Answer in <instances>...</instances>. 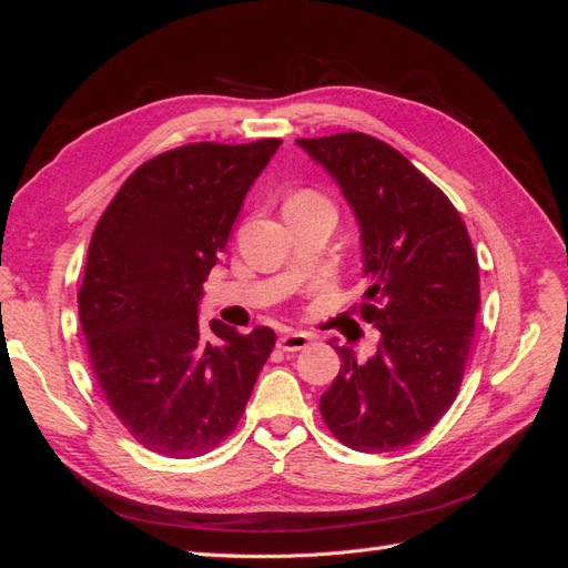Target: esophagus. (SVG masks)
<instances>
[{
    "mask_svg": "<svg viewBox=\"0 0 568 568\" xmlns=\"http://www.w3.org/2000/svg\"><path fill=\"white\" fill-rule=\"evenodd\" d=\"M311 341H313L311 334H305V332H288V334H284V336L277 338V346H280L282 351H286V353H294V351L307 348V343H311Z\"/></svg>",
    "mask_w": 568,
    "mask_h": 568,
    "instance_id": "esophagus-1",
    "label": "esophagus"
}]
</instances>
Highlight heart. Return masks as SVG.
Segmentation results:
<instances>
[{
  "mask_svg": "<svg viewBox=\"0 0 568 568\" xmlns=\"http://www.w3.org/2000/svg\"><path fill=\"white\" fill-rule=\"evenodd\" d=\"M291 201H322V199L315 196V194H311V192H301V194H296Z\"/></svg>",
  "mask_w": 568,
  "mask_h": 568,
  "instance_id": "b5f03b06",
  "label": "heart"
}]
</instances>
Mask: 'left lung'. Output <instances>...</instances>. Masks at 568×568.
<instances>
[{
    "label": "left lung",
    "mask_w": 568,
    "mask_h": 568,
    "mask_svg": "<svg viewBox=\"0 0 568 568\" xmlns=\"http://www.w3.org/2000/svg\"><path fill=\"white\" fill-rule=\"evenodd\" d=\"M296 144L351 205L367 282L359 313L382 332L367 359L334 346L341 372L320 412L357 453L400 450L457 398L480 307L471 239L448 196L393 146L363 132Z\"/></svg>",
    "instance_id": "8db88e82"
}]
</instances>
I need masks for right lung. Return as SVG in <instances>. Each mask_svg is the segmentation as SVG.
<instances>
[{"instance_id":"right-lung-1","label":"right lung","mask_w":568,"mask_h":568,"mask_svg":"<svg viewBox=\"0 0 568 568\" xmlns=\"http://www.w3.org/2000/svg\"><path fill=\"white\" fill-rule=\"evenodd\" d=\"M280 140L186 144L146 161L94 230L78 294L101 393L144 448L213 450L242 419L274 348L270 326L201 324L203 282Z\"/></svg>"}]
</instances>
